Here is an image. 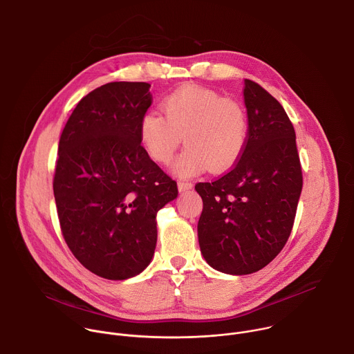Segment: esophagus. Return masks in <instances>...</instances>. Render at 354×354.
I'll return each instance as SVG.
<instances>
[{
  "instance_id": "obj_1",
  "label": "esophagus",
  "mask_w": 354,
  "mask_h": 354,
  "mask_svg": "<svg viewBox=\"0 0 354 354\" xmlns=\"http://www.w3.org/2000/svg\"><path fill=\"white\" fill-rule=\"evenodd\" d=\"M193 187V183L186 182V180H179L178 182V189L179 192H185V190H190Z\"/></svg>"
}]
</instances>
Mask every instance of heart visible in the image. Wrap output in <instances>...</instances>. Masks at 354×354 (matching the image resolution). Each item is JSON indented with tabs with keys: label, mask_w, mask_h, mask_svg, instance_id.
Here are the masks:
<instances>
[{
	"label": "heart",
	"mask_w": 354,
	"mask_h": 354,
	"mask_svg": "<svg viewBox=\"0 0 354 354\" xmlns=\"http://www.w3.org/2000/svg\"><path fill=\"white\" fill-rule=\"evenodd\" d=\"M161 111L164 118L145 113L140 122V141L151 160L169 164L182 138L187 147L175 164L180 176L207 168L225 172L242 157L249 119L238 100L205 86L186 85L162 100Z\"/></svg>",
	"instance_id": "heart-1"
}]
</instances>
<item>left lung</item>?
<instances>
[{"instance_id":"obj_1","label":"left lung","mask_w":354,"mask_h":354,"mask_svg":"<svg viewBox=\"0 0 354 354\" xmlns=\"http://www.w3.org/2000/svg\"><path fill=\"white\" fill-rule=\"evenodd\" d=\"M249 138L239 161L213 182L196 183L203 198L197 235L207 263L249 274L284 248L295 218L302 172L291 120L265 88L245 80Z\"/></svg>"}]
</instances>
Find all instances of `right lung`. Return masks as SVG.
I'll return each instance as SVG.
<instances>
[{"instance_id": "obj_1", "label": "right lung", "mask_w": 354, "mask_h": 354, "mask_svg": "<svg viewBox=\"0 0 354 354\" xmlns=\"http://www.w3.org/2000/svg\"><path fill=\"white\" fill-rule=\"evenodd\" d=\"M148 82H109L84 96L59 141L53 192L62 234L93 274L142 272L157 245V213L178 186L140 141L153 104Z\"/></svg>"}]
</instances>
